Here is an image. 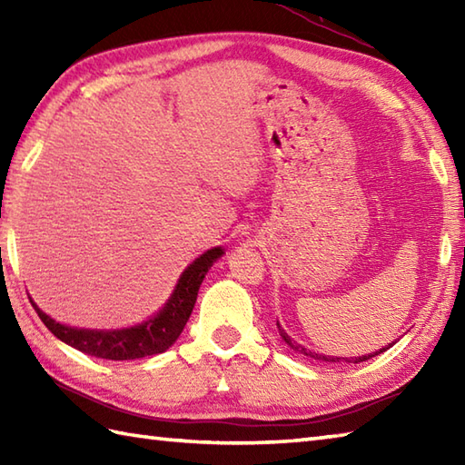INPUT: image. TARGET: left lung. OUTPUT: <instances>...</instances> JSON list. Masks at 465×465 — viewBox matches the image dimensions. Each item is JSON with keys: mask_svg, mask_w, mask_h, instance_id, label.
<instances>
[{"mask_svg": "<svg viewBox=\"0 0 465 465\" xmlns=\"http://www.w3.org/2000/svg\"><path fill=\"white\" fill-rule=\"evenodd\" d=\"M278 328H280V323H278ZM280 335L283 338V341L288 343V345H292V348L295 350V351H300V353H303V355H310V358H313V360H320V361H348V363H360V361H365V360H370V358H373V355H378V353H381V351H385L390 348H383V350H380V351H375V353H371V355H363V358H331V355H322V353H315V351H310V350H305L303 345H300V343H295L288 333H285L282 328H280Z\"/></svg>", "mask_w": 465, "mask_h": 465, "instance_id": "left-lung-1", "label": "left lung"}]
</instances>
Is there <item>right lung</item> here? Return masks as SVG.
Here are the masks:
<instances>
[{"instance_id": "right-lung-1", "label": "right lung", "mask_w": 465, "mask_h": 465, "mask_svg": "<svg viewBox=\"0 0 465 465\" xmlns=\"http://www.w3.org/2000/svg\"><path fill=\"white\" fill-rule=\"evenodd\" d=\"M223 252L222 248L207 250L200 255L190 268H187L180 282H177L173 295L165 308L155 315V318L147 320L142 325L127 330H114V331H95V330H77L69 328V325L57 323L49 318L37 305L32 302L39 320L45 323V328L52 331L55 338L65 341L72 348L80 350L87 355H95V358L124 361V360H137L145 358V355H155L165 351L170 345L180 338L187 320H190L192 310L197 300V292L205 278L207 270L212 268L213 262L220 258Z\"/></svg>"}]
</instances>
